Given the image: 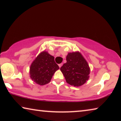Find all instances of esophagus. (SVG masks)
Here are the masks:
<instances>
[{
  "label": "esophagus",
  "instance_id": "esophagus-1",
  "mask_svg": "<svg viewBox=\"0 0 121 121\" xmlns=\"http://www.w3.org/2000/svg\"><path fill=\"white\" fill-rule=\"evenodd\" d=\"M62 65H63V63H60V64H58V66H59V68H60L61 66H62Z\"/></svg>",
  "mask_w": 121,
  "mask_h": 121
}]
</instances>
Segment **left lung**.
<instances>
[{
	"mask_svg": "<svg viewBox=\"0 0 121 121\" xmlns=\"http://www.w3.org/2000/svg\"><path fill=\"white\" fill-rule=\"evenodd\" d=\"M66 63L60 68L66 82L74 87L83 85L90 78V68L80 52L68 53Z\"/></svg>",
	"mask_w": 121,
	"mask_h": 121,
	"instance_id": "1",
	"label": "left lung"
}]
</instances>
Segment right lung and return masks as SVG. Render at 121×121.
I'll use <instances>...</instances> for the list:
<instances>
[{
	"instance_id": "add662e5",
	"label": "right lung",
	"mask_w": 121,
	"mask_h": 121,
	"mask_svg": "<svg viewBox=\"0 0 121 121\" xmlns=\"http://www.w3.org/2000/svg\"><path fill=\"white\" fill-rule=\"evenodd\" d=\"M59 66L55 62V57L48 52H41L31 64L29 69L30 78L38 85L48 83Z\"/></svg>"
}]
</instances>
